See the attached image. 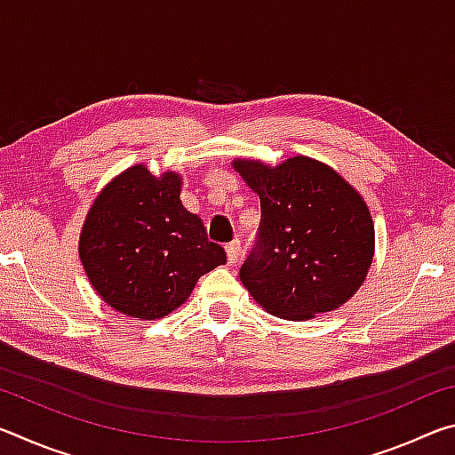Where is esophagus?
<instances>
[{
    "label": "esophagus",
    "instance_id": "1",
    "mask_svg": "<svg viewBox=\"0 0 455 455\" xmlns=\"http://www.w3.org/2000/svg\"><path fill=\"white\" fill-rule=\"evenodd\" d=\"M238 255H241V241H238V238H235L233 243L227 244V259H228V263L235 265L236 260H238Z\"/></svg>",
    "mask_w": 455,
    "mask_h": 455
}]
</instances>
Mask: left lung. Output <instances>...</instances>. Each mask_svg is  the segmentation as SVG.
I'll return each mask as SVG.
<instances>
[{"label":"left lung","mask_w":455,"mask_h":455,"mask_svg":"<svg viewBox=\"0 0 455 455\" xmlns=\"http://www.w3.org/2000/svg\"><path fill=\"white\" fill-rule=\"evenodd\" d=\"M260 198L257 243L241 267L252 299L275 317L301 321L355 295L375 251L365 200L333 168L295 156L279 166L235 160Z\"/></svg>","instance_id":"obj_1"}]
</instances>
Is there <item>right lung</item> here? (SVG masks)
Masks as SVG:
<instances>
[{"instance_id":"add662e5","label":"right lung","mask_w":455,"mask_h":455,"mask_svg":"<svg viewBox=\"0 0 455 455\" xmlns=\"http://www.w3.org/2000/svg\"><path fill=\"white\" fill-rule=\"evenodd\" d=\"M180 187L176 172L158 179L136 164L106 184L84 220V271L98 295L128 317H166L200 276L227 263L203 220L182 206Z\"/></svg>"}]
</instances>
